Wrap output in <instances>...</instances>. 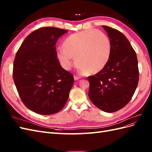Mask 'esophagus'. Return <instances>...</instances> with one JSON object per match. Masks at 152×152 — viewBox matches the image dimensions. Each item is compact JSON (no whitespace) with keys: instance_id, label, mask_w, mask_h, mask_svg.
I'll return each mask as SVG.
<instances>
[{"instance_id":"1","label":"esophagus","mask_w":152,"mask_h":152,"mask_svg":"<svg viewBox=\"0 0 152 152\" xmlns=\"http://www.w3.org/2000/svg\"><path fill=\"white\" fill-rule=\"evenodd\" d=\"M80 79V77H78V76H74V80H75V81L76 80H78Z\"/></svg>"}]
</instances>
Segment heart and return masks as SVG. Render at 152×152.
Returning a JSON list of instances; mask_svg holds the SVG:
<instances>
[{
	"label": "heart",
	"instance_id": "heart-1",
	"mask_svg": "<svg viewBox=\"0 0 152 152\" xmlns=\"http://www.w3.org/2000/svg\"><path fill=\"white\" fill-rule=\"evenodd\" d=\"M109 37L97 30H86L67 37L62 49L57 52V57L62 67L69 70L74 58L83 73L94 75L106 67L111 55Z\"/></svg>",
	"mask_w": 152,
	"mask_h": 152
}]
</instances>
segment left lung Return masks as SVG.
Wrapping results in <instances>:
<instances>
[{"mask_svg":"<svg viewBox=\"0 0 152 152\" xmlns=\"http://www.w3.org/2000/svg\"><path fill=\"white\" fill-rule=\"evenodd\" d=\"M110 38L111 55L106 67L88 76V97L106 113L123 108L131 101L139 81L137 58L127 38L118 30L102 25Z\"/></svg>","mask_w":152,"mask_h":152,"instance_id":"obj_1","label":"left lung"}]
</instances>
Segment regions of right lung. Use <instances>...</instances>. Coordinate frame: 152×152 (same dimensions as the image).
Here are the masks:
<instances>
[{
    "label": "right lung",
    "mask_w": 152,
    "mask_h": 152,
    "mask_svg": "<svg viewBox=\"0 0 152 152\" xmlns=\"http://www.w3.org/2000/svg\"><path fill=\"white\" fill-rule=\"evenodd\" d=\"M67 32L51 27L39 28L25 38L16 54L15 86L25 106L37 114H55L68 100L74 77L60 66L55 47Z\"/></svg>",
    "instance_id": "obj_1"
}]
</instances>
